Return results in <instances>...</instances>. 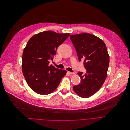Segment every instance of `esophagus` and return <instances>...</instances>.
I'll return each instance as SVG.
<instances>
[{
  "mask_svg": "<svg viewBox=\"0 0 130 130\" xmlns=\"http://www.w3.org/2000/svg\"><path fill=\"white\" fill-rule=\"evenodd\" d=\"M68 74H70V75L75 74V73H72V72H68Z\"/></svg>",
  "mask_w": 130,
  "mask_h": 130,
  "instance_id": "34e87169",
  "label": "esophagus"
}]
</instances>
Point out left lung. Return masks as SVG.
Instances as JSON below:
<instances>
[{
    "label": "left lung",
    "instance_id": "left-lung-1",
    "mask_svg": "<svg viewBox=\"0 0 130 130\" xmlns=\"http://www.w3.org/2000/svg\"><path fill=\"white\" fill-rule=\"evenodd\" d=\"M70 39L76 50L79 61L84 60L86 74H77L81 78L73 90L79 96L87 98L96 93L107 76L110 56L106 45L99 37L92 34L72 35Z\"/></svg>",
    "mask_w": 130,
    "mask_h": 130
}]
</instances>
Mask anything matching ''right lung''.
I'll list each match as a JSON object with an SVG mask.
<instances>
[{"label":"right lung","instance_id":"add662e5","mask_svg":"<svg viewBox=\"0 0 130 130\" xmlns=\"http://www.w3.org/2000/svg\"><path fill=\"white\" fill-rule=\"evenodd\" d=\"M70 34L46 31L30 38L22 54V71L29 87L41 95L53 93L59 85L67 71L49 66L57 47Z\"/></svg>","mask_w":130,"mask_h":130}]
</instances>
